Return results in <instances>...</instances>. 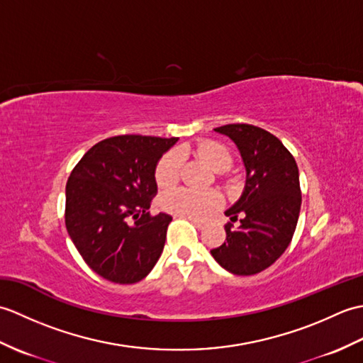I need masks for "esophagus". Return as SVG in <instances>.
<instances>
[{
	"mask_svg": "<svg viewBox=\"0 0 363 363\" xmlns=\"http://www.w3.org/2000/svg\"><path fill=\"white\" fill-rule=\"evenodd\" d=\"M190 223H194V225L198 228V229H203L204 226H206V223L204 221H201V220H198V218H191V217H186Z\"/></svg>",
	"mask_w": 363,
	"mask_h": 363,
	"instance_id": "34e87169",
	"label": "esophagus"
}]
</instances>
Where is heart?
Returning <instances> with one entry per match:
<instances>
[{
  "instance_id": "obj_1",
  "label": "heart",
  "mask_w": 363,
  "mask_h": 363,
  "mask_svg": "<svg viewBox=\"0 0 363 363\" xmlns=\"http://www.w3.org/2000/svg\"><path fill=\"white\" fill-rule=\"evenodd\" d=\"M195 152L204 159L215 172H226L233 164L229 151L217 142H201L196 145ZM181 156L176 151L167 152L156 167V182L160 189H169L179 179ZM165 211L174 212L182 217L206 218L220 206V196L215 191H196L190 189L173 190L162 198Z\"/></svg>"
}]
</instances>
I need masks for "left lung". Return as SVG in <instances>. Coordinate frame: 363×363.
<instances>
[{
	"label": "left lung",
	"instance_id": "1",
	"mask_svg": "<svg viewBox=\"0 0 363 363\" xmlns=\"http://www.w3.org/2000/svg\"><path fill=\"white\" fill-rule=\"evenodd\" d=\"M213 130L235 143L246 181L240 198L225 212L240 223L225 228L226 242L211 254L226 272L251 276L273 265L291 242L301 209L298 165L265 129L237 123Z\"/></svg>",
	"mask_w": 363,
	"mask_h": 363
}]
</instances>
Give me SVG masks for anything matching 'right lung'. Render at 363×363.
<instances>
[{"label": "right lung", "instance_id": "right-lung-1", "mask_svg": "<svg viewBox=\"0 0 363 363\" xmlns=\"http://www.w3.org/2000/svg\"><path fill=\"white\" fill-rule=\"evenodd\" d=\"M176 137L117 135L84 154L65 187V226L86 264L115 284H135L164 251L168 213L150 215L156 167Z\"/></svg>", "mask_w": 363, "mask_h": 363}]
</instances>
